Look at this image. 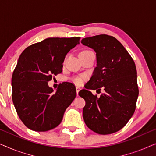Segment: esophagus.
Segmentation results:
<instances>
[{
    "mask_svg": "<svg viewBox=\"0 0 156 156\" xmlns=\"http://www.w3.org/2000/svg\"><path fill=\"white\" fill-rule=\"evenodd\" d=\"M80 89H81V88L80 87H76V94H77V95H78L79 91H80Z\"/></svg>",
    "mask_w": 156,
    "mask_h": 156,
    "instance_id": "1",
    "label": "esophagus"
}]
</instances>
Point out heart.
Listing matches in <instances>:
<instances>
[{"mask_svg":"<svg viewBox=\"0 0 156 156\" xmlns=\"http://www.w3.org/2000/svg\"><path fill=\"white\" fill-rule=\"evenodd\" d=\"M88 51H89V50H86V51H83L82 52H88ZM74 82H75V83H76V84H81V83L82 82V78H80V77H75L74 79Z\"/></svg>","mask_w":156,"mask_h":156,"instance_id":"heart-1","label":"heart"}]
</instances>
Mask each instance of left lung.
I'll use <instances>...</instances> for the list:
<instances>
[{"label":"left lung","mask_w":156,"mask_h":156,"mask_svg":"<svg viewBox=\"0 0 156 156\" xmlns=\"http://www.w3.org/2000/svg\"><path fill=\"white\" fill-rule=\"evenodd\" d=\"M82 43L92 48L97 67L79 95L84 99L83 118L95 133L106 135L121 130L133 116L138 97L137 72L131 55L113 36L85 37ZM105 91L99 98L89 89Z\"/></svg>","instance_id":"obj_1"}]
</instances>
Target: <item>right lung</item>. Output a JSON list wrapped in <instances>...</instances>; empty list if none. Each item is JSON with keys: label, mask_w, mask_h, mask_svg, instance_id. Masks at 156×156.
Returning a JSON list of instances; mask_svg holds the SVG:
<instances>
[{"label": "right lung", "mask_w": 156, "mask_h": 156, "mask_svg": "<svg viewBox=\"0 0 156 156\" xmlns=\"http://www.w3.org/2000/svg\"><path fill=\"white\" fill-rule=\"evenodd\" d=\"M80 37H49L27 47L19 57L12 75V99L19 118L28 129L47 131L57 127L76 92L72 83L48 86L52 74L62 72L66 55Z\"/></svg>", "instance_id": "add662e5"}]
</instances>
